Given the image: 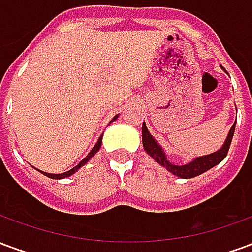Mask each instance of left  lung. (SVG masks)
Segmentation results:
<instances>
[{
  "label": "left lung",
  "instance_id": "left-lung-1",
  "mask_svg": "<svg viewBox=\"0 0 252 252\" xmlns=\"http://www.w3.org/2000/svg\"><path fill=\"white\" fill-rule=\"evenodd\" d=\"M233 132H235V124L231 126V129L228 132V136L225 139V142L222 144V147L220 150H217L216 153H212L209 155H204V157H198V158L193 159L190 163L182 164V166H177V164L170 163L167 158H166V154H164L163 148L160 147L158 142L151 136V133L148 132L147 126L143 123L142 126V140H143V147L146 150V153L151 157V158L158 162L160 166H163L164 169H167L171 174L177 175L180 178H193L197 175L205 173L212 167H215L216 164L221 162L222 159L227 157L228 150L232 142Z\"/></svg>",
  "mask_w": 252,
  "mask_h": 252
}]
</instances>
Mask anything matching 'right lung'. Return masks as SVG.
<instances>
[{"label": "right lung", "mask_w": 252, "mask_h": 252, "mask_svg": "<svg viewBox=\"0 0 252 252\" xmlns=\"http://www.w3.org/2000/svg\"><path fill=\"white\" fill-rule=\"evenodd\" d=\"M116 119H117V116H116L113 120H116ZM113 120H112V121H113ZM101 143H102V135L99 136L98 142L95 143V146H94V147L92 148V151H90V153L88 154V157H86V158H85V159H82V160H81V162H79V163H78L77 166H75V167H72L71 170H68V171H66V173H62V174H50V173H44V171H40V170H39V171H40V173H43V174L46 175V177H48V178H52V180H62V178L70 177V175H72V174H74V173H75V171H78V170L81 169L83 164L88 163L92 157H94V154L97 153V151H98V150H99V147H101Z\"/></svg>", "instance_id": "1"}]
</instances>
